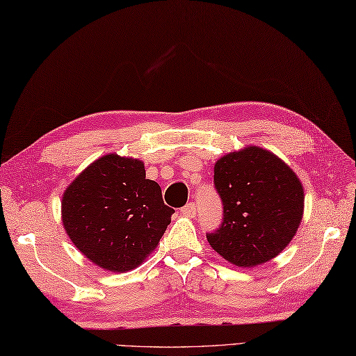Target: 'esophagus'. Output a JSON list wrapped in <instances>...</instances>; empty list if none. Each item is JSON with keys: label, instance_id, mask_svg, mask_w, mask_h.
Here are the masks:
<instances>
[{"label": "esophagus", "instance_id": "esophagus-1", "mask_svg": "<svg viewBox=\"0 0 356 356\" xmlns=\"http://www.w3.org/2000/svg\"><path fill=\"white\" fill-rule=\"evenodd\" d=\"M180 213H182L186 217H195V214H197V207H195L194 202H190V203H188V205H185L182 208V211H180Z\"/></svg>", "mask_w": 356, "mask_h": 356}]
</instances>
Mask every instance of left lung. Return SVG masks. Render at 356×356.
I'll return each instance as SVG.
<instances>
[{
    "label": "left lung",
    "mask_w": 356,
    "mask_h": 356,
    "mask_svg": "<svg viewBox=\"0 0 356 356\" xmlns=\"http://www.w3.org/2000/svg\"><path fill=\"white\" fill-rule=\"evenodd\" d=\"M214 185L223 222L208 243L238 268L266 263L291 243L303 218L305 188L282 159L255 145L222 156Z\"/></svg>",
    "instance_id": "8db88e82"
}]
</instances>
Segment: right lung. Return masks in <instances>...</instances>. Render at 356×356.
<instances>
[{
  "instance_id": "1",
  "label": "right lung",
  "mask_w": 356,
  "mask_h": 356,
  "mask_svg": "<svg viewBox=\"0 0 356 356\" xmlns=\"http://www.w3.org/2000/svg\"><path fill=\"white\" fill-rule=\"evenodd\" d=\"M172 214L159 184L145 179L143 162L115 153L79 172L61 200L72 243L96 266L119 274L154 251Z\"/></svg>"
}]
</instances>
